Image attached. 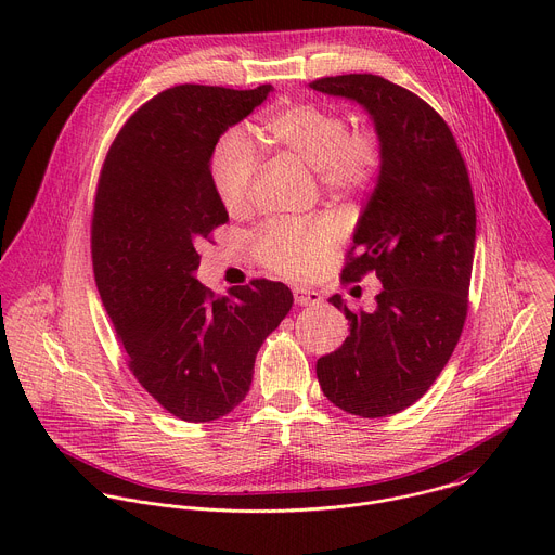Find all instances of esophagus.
Returning a JSON list of instances; mask_svg holds the SVG:
<instances>
[{"label": "esophagus", "mask_w": 555, "mask_h": 555, "mask_svg": "<svg viewBox=\"0 0 555 555\" xmlns=\"http://www.w3.org/2000/svg\"><path fill=\"white\" fill-rule=\"evenodd\" d=\"M294 300L300 307H305V305H321L323 296L315 292V289H309V287H294Z\"/></svg>", "instance_id": "1"}]
</instances>
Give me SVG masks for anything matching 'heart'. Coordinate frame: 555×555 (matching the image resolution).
I'll return each mask as SVG.
<instances>
[{
	"label": "heart",
	"mask_w": 555,
	"mask_h": 555,
	"mask_svg": "<svg viewBox=\"0 0 555 555\" xmlns=\"http://www.w3.org/2000/svg\"><path fill=\"white\" fill-rule=\"evenodd\" d=\"M266 140L294 155L319 176L325 191L353 195L371 189L384 165L382 138L371 127H347V118L315 103H292L274 109L263 122ZM259 171L257 151L242 131L225 133L210 157V182L230 215H242L253 202ZM336 240L330 221H274L255 236L257 259L276 274L302 279L319 270Z\"/></svg>",
	"instance_id": "obj_1"
}]
</instances>
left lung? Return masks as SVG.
Returning a JSON list of instances; mask_svg holds the SVG:
<instances>
[{
  "label": "left lung",
  "mask_w": 555,
  "mask_h": 555,
  "mask_svg": "<svg viewBox=\"0 0 555 555\" xmlns=\"http://www.w3.org/2000/svg\"><path fill=\"white\" fill-rule=\"evenodd\" d=\"M311 90L360 103L382 138L384 165L353 232L343 283L369 272L377 307L351 311L349 336L319 358L325 398L366 420L415 404L448 364L467 315L477 208L446 120L417 94L375 74L325 76Z\"/></svg>",
  "instance_id": "1"
}]
</instances>
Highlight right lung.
<instances>
[{"instance_id":"obj_1","label":"right lung","mask_w":555,"mask_h":555,"mask_svg":"<svg viewBox=\"0 0 555 555\" xmlns=\"http://www.w3.org/2000/svg\"><path fill=\"white\" fill-rule=\"evenodd\" d=\"M272 86H176L146 101L114 138L92 215L101 300L135 379L184 422H212L250 390L263 340L292 309L287 285L253 279L215 296L195 279L199 244L228 221L210 182L221 133Z\"/></svg>"}]
</instances>
